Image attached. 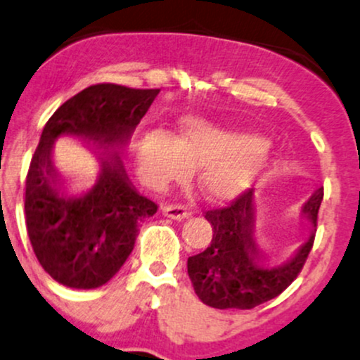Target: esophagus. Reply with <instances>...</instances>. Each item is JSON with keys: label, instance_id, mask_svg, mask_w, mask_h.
Instances as JSON below:
<instances>
[{"label": "esophagus", "instance_id": "1", "mask_svg": "<svg viewBox=\"0 0 360 360\" xmlns=\"http://www.w3.org/2000/svg\"><path fill=\"white\" fill-rule=\"evenodd\" d=\"M161 211L164 216L176 219V221H181V219H186L191 216V210L184 205H164L161 207Z\"/></svg>", "mask_w": 360, "mask_h": 360}]
</instances>
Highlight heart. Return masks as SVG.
Here are the masks:
<instances>
[{
	"label": "heart",
	"mask_w": 360,
	"mask_h": 360,
	"mask_svg": "<svg viewBox=\"0 0 360 360\" xmlns=\"http://www.w3.org/2000/svg\"><path fill=\"white\" fill-rule=\"evenodd\" d=\"M136 155L139 172L154 188L199 167V188L213 199L240 193L271 162L270 147L259 137L199 119L184 120L176 137L162 129H147L137 139Z\"/></svg>",
	"instance_id": "b5f03b06"
}]
</instances>
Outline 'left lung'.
I'll use <instances>...</instances> for the list:
<instances>
[{
    "label": "left lung",
    "mask_w": 360,
    "mask_h": 360,
    "mask_svg": "<svg viewBox=\"0 0 360 360\" xmlns=\"http://www.w3.org/2000/svg\"><path fill=\"white\" fill-rule=\"evenodd\" d=\"M323 188L311 194L302 213L311 224V235L288 262L265 266V255L253 240V189L241 193L231 205L206 211L213 240L202 253L188 258V274L202 304L213 309L250 310L278 297L297 278L314 246Z\"/></svg>",
    "instance_id": "8db88e82"
}]
</instances>
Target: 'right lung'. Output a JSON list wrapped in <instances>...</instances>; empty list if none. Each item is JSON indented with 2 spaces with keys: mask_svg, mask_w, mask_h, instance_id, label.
I'll return each mask as SVG.
<instances>
[{
  "mask_svg": "<svg viewBox=\"0 0 360 360\" xmlns=\"http://www.w3.org/2000/svg\"><path fill=\"white\" fill-rule=\"evenodd\" d=\"M158 94L159 89L90 85L62 103L43 127L27 174L25 218L38 262L65 287L105 285L134 250L139 223L158 211L129 181L119 150ZM60 135L79 136L108 155L98 183L80 197L61 193L51 161V146Z\"/></svg>",
  "mask_w": 360,
  "mask_h": 360,
  "instance_id": "right-lung-1",
  "label": "right lung"
}]
</instances>
